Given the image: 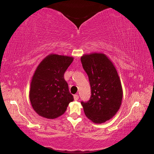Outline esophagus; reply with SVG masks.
Here are the masks:
<instances>
[{
	"mask_svg": "<svg viewBox=\"0 0 154 154\" xmlns=\"http://www.w3.org/2000/svg\"><path fill=\"white\" fill-rule=\"evenodd\" d=\"M78 99H79V96H78V94H75L74 95V100H77Z\"/></svg>",
	"mask_w": 154,
	"mask_h": 154,
	"instance_id": "esophagus-1",
	"label": "esophagus"
}]
</instances>
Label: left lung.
Instances as JSON below:
<instances>
[{
	"label": "left lung",
	"instance_id": "left-lung-1",
	"mask_svg": "<svg viewBox=\"0 0 154 154\" xmlns=\"http://www.w3.org/2000/svg\"><path fill=\"white\" fill-rule=\"evenodd\" d=\"M91 86V98L82 102L87 118L94 124L109 120L120 108L123 90L115 65L103 53L83 54L81 57Z\"/></svg>",
	"mask_w": 154,
	"mask_h": 154
}]
</instances>
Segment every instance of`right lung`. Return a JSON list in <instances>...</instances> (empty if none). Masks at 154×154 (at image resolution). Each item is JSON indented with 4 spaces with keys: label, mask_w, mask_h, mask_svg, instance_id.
I'll use <instances>...</instances> for the list:
<instances>
[{
    "label": "right lung",
    "mask_w": 154,
    "mask_h": 154,
    "mask_svg": "<svg viewBox=\"0 0 154 154\" xmlns=\"http://www.w3.org/2000/svg\"><path fill=\"white\" fill-rule=\"evenodd\" d=\"M73 60L72 56L51 54L36 67L31 79L29 98L34 110L42 118H58L73 101L64 77Z\"/></svg>",
    "instance_id": "1"
}]
</instances>
